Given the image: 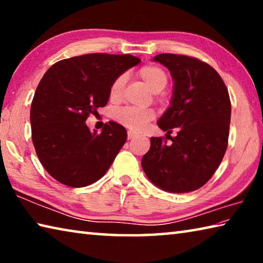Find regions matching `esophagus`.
Wrapping results in <instances>:
<instances>
[{"label": "esophagus", "mask_w": 263, "mask_h": 263, "mask_svg": "<svg viewBox=\"0 0 263 263\" xmlns=\"http://www.w3.org/2000/svg\"><path fill=\"white\" fill-rule=\"evenodd\" d=\"M136 137H137L136 133H133V132H131V131H128V132H127V139H128V140L135 139Z\"/></svg>", "instance_id": "34e87169"}]
</instances>
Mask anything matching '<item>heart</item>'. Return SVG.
<instances>
[{
	"label": "heart",
	"mask_w": 263,
	"mask_h": 263,
	"mask_svg": "<svg viewBox=\"0 0 263 263\" xmlns=\"http://www.w3.org/2000/svg\"><path fill=\"white\" fill-rule=\"evenodd\" d=\"M138 77L144 82L151 91L159 92L167 86L168 78L164 70L157 65H146L138 70ZM125 83V77L121 75L115 80L110 87V99L112 101L119 100ZM154 111L152 109H136V108H122L116 111L115 119L128 130L139 132L144 130L147 123L154 118Z\"/></svg>",
	"instance_id": "heart-1"
}]
</instances>
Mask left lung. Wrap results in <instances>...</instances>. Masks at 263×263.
Returning <instances> with one entry per match:
<instances>
[{
  "label": "left lung",
  "mask_w": 263,
  "mask_h": 263,
  "mask_svg": "<svg viewBox=\"0 0 263 263\" xmlns=\"http://www.w3.org/2000/svg\"><path fill=\"white\" fill-rule=\"evenodd\" d=\"M171 72V105L158 126L171 136L151 138V147L141 160L146 176L168 193H189L201 188L215 174L228 148L231 101L220 75L210 65L180 54L155 55Z\"/></svg>",
  "instance_id": "obj_1"
}]
</instances>
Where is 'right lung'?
<instances>
[{"label": "right lung", "mask_w": 263, "mask_h": 263, "mask_svg": "<svg viewBox=\"0 0 263 263\" xmlns=\"http://www.w3.org/2000/svg\"><path fill=\"white\" fill-rule=\"evenodd\" d=\"M139 62L131 54L91 53L47 69L34 92L30 122L39 161L60 183L87 186L110 168L126 141L125 127L109 122L97 133L86 121L108 103L115 80Z\"/></svg>", "instance_id": "right-lung-1"}]
</instances>
